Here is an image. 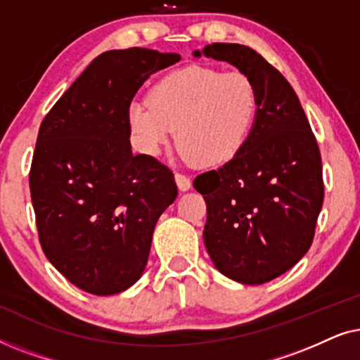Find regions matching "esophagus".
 I'll list each match as a JSON object with an SVG mask.
<instances>
[{"label":"esophagus","mask_w":360,"mask_h":360,"mask_svg":"<svg viewBox=\"0 0 360 360\" xmlns=\"http://www.w3.org/2000/svg\"><path fill=\"white\" fill-rule=\"evenodd\" d=\"M175 181H176V186H179L180 191L190 190L191 180H190L186 175H184V174H175Z\"/></svg>","instance_id":"1"}]
</instances>
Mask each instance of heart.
I'll return each mask as SVG.
<instances>
[{"label": "heart", "instance_id": "heart-1", "mask_svg": "<svg viewBox=\"0 0 360 360\" xmlns=\"http://www.w3.org/2000/svg\"><path fill=\"white\" fill-rule=\"evenodd\" d=\"M257 108V88L245 73L191 65L155 83L149 105L132 103L129 124L147 154H160L179 131L186 162L218 165L243 149Z\"/></svg>", "mask_w": 360, "mask_h": 360}]
</instances>
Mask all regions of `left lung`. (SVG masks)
Listing matches in <instances>:
<instances>
[{
    "label": "left lung",
    "mask_w": 360,
    "mask_h": 360,
    "mask_svg": "<svg viewBox=\"0 0 360 360\" xmlns=\"http://www.w3.org/2000/svg\"><path fill=\"white\" fill-rule=\"evenodd\" d=\"M193 56L234 65L250 77L259 95L243 149L193 180L208 211L206 250L214 267L236 282H270L313 243L324 196L316 137L287 78L254 49L214 42Z\"/></svg>",
    "instance_id": "1"
}]
</instances>
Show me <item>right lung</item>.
<instances>
[{"instance_id": "obj_1", "label": "right lung", "mask_w": 360, "mask_h": 360, "mask_svg": "<svg viewBox=\"0 0 360 360\" xmlns=\"http://www.w3.org/2000/svg\"><path fill=\"white\" fill-rule=\"evenodd\" d=\"M179 53L108 51L63 93L39 129L29 186L42 250L88 293L115 295L144 272L157 219L174 203L169 167L131 150L129 106Z\"/></svg>"}]
</instances>
